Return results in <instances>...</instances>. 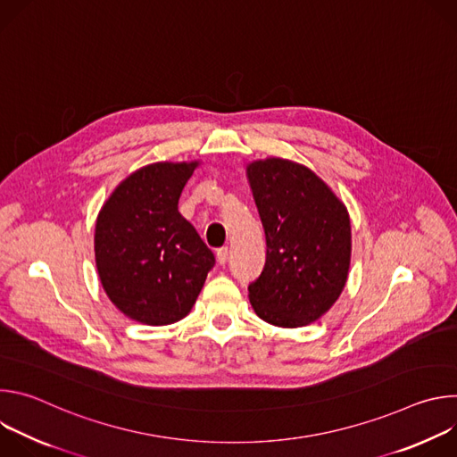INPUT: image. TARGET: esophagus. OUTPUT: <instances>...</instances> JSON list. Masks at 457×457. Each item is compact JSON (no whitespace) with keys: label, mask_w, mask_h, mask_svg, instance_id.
I'll use <instances>...</instances> for the list:
<instances>
[{"label":"esophagus","mask_w":457,"mask_h":457,"mask_svg":"<svg viewBox=\"0 0 457 457\" xmlns=\"http://www.w3.org/2000/svg\"><path fill=\"white\" fill-rule=\"evenodd\" d=\"M228 256H229V249H228V247L217 249V262H219L220 266H224V264L228 262Z\"/></svg>","instance_id":"esophagus-1"}]
</instances>
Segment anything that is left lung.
<instances>
[{
    "label": "left lung",
    "instance_id": "obj_1",
    "mask_svg": "<svg viewBox=\"0 0 457 457\" xmlns=\"http://www.w3.org/2000/svg\"><path fill=\"white\" fill-rule=\"evenodd\" d=\"M247 180L266 233V266L249 284L264 321L303 328L342 295L351 264L345 204L312 170L270 157L249 162Z\"/></svg>",
    "mask_w": 457,
    "mask_h": 457
}]
</instances>
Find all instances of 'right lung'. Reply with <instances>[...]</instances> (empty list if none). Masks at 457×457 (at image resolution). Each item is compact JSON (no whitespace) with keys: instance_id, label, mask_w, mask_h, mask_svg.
Segmentation results:
<instances>
[{"instance_id":"1","label":"right lung","mask_w":457,"mask_h":457,"mask_svg":"<svg viewBox=\"0 0 457 457\" xmlns=\"http://www.w3.org/2000/svg\"><path fill=\"white\" fill-rule=\"evenodd\" d=\"M193 162H154L128 175L96 222V266L104 293L128 318L146 325L182 320L197 300L212 249L179 213Z\"/></svg>"}]
</instances>
